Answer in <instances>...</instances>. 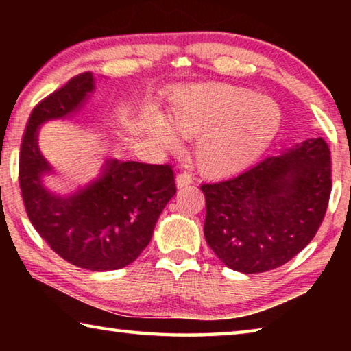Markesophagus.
<instances>
[{
  "mask_svg": "<svg viewBox=\"0 0 351 351\" xmlns=\"http://www.w3.org/2000/svg\"><path fill=\"white\" fill-rule=\"evenodd\" d=\"M192 182H193V176L190 175V173H186V171L176 176V186H178V189L187 187V186H190V184H192Z\"/></svg>",
  "mask_w": 351,
  "mask_h": 351,
  "instance_id": "34e87169",
  "label": "esophagus"
}]
</instances>
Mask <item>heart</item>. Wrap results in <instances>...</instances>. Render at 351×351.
<instances>
[{"instance_id": "b5f03b06", "label": "heart", "mask_w": 351, "mask_h": 351, "mask_svg": "<svg viewBox=\"0 0 351 351\" xmlns=\"http://www.w3.org/2000/svg\"><path fill=\"white\" fill-rule=\"evenodd\" d=\"M148 123L162 145H178L198 136V167L221 176L251 165L271 147L282 127V110L274 100L228 83L193 85L170 97L169 121L159 112Z\"/></svg>"}]
</instances>
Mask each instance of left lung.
I'll use <instances>...</instances> for the list:
<instances>
[{
    "label": "left lung",
    "instance_id": "left-lung-1",
    "mask_svg": "<svg viewBox=\"0 0 351 351\" xmlns=\"http://www.w3.org/2000/svg\"><path fill=\"white\" fill-rule=\"evenodd\" d=\"M201 190L204 237L217 257L245 274L276 269L322 224L331 193L330 148L322 138L306 139Z\"/></svg>",
    "mask_w": 351,
    "mask_h": 351
}]
</instances>
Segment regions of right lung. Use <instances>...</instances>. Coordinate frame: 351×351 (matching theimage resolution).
<instances>
[{
  "label": "right lung",
  "mask_w": 351,
  "mask_h": 351,
  "mask_svg": "<svg viewBox=\"0 0 351 351\" xmlns=\"http://www.w3.org/2000/svg\"><path fill=\"white\" fill-rule=\"evenodd\" d=\"M93 91L94 75L83 73L35 106L23 136L19 180L27 217L52 251L83 269L112 271L133 263L147 247L176 186L169 164L117 159L69 197L43 186L41 176L54 170L40 153V125L73 116Z\"/></svg>",
  "instance_id": "1"
}]
</instances>
